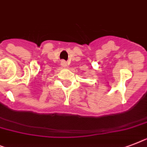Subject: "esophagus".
<instances>
[{
  "mask_svg": "<svg viewBox=\"0 0 147 147\" xmlns=\"http://www.w3.org/2000/svg\"><path fill=\"white\" fill-rule=\"evenodd\" d=\"M63 65H65V63H63Z\"/></svg>",
  "mask_w": 147,
  "mask_h": 147,
  "instance_id": "1",
  "label": "esophagus"
}]
</instances>
